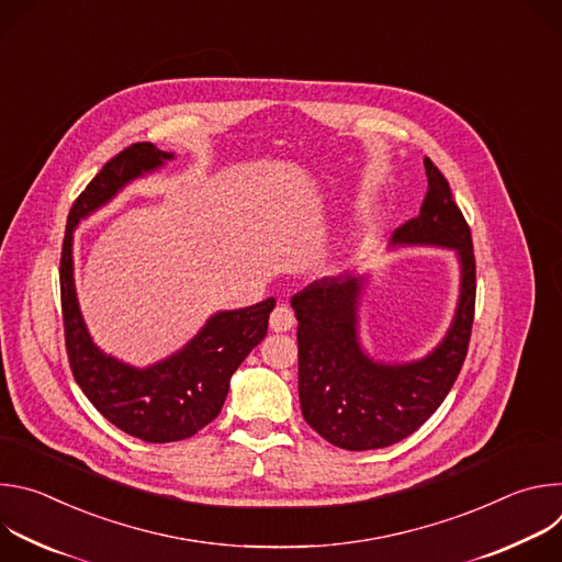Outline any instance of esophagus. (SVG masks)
Listing matches in <instances>:
<instances>
[{
    "label": "esophagus",
    "instance_id": "1",
    "mask_svg": "<svg viewBox=\"0 0 562 562\" xmlns=\"http://www.w3.org/2000/svg\"><path fill=\"white\" fill-rule=\"evenodd\" d=\"M269 325H271V329H273L276 334L291 331V329H293V325H295V315H293V311H291L286 304H280V306H276V308H273L271 319H269Z\"/></svg>",
    "mask_w": 562,
    "mask_h": 562
}]
</instances>
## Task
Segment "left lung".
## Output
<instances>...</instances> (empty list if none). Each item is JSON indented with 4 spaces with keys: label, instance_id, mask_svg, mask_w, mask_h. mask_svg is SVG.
<instances>
[{
    "label": "left lung",
    "instance_id": "left-lung-1",
    "mask_svg": "<svg viewBox=\"0 0 562 562\" xmlns=\"http://www.w3.org/2000/svg\"><path fill=\"white\" fill-rule=\"evenodd\" d=\"M427 198L420 215L397 226L391 245L456 249L460 297L442 342L405 364L371 360L358 338L362 276L311 282L291 297L297 317V391L302 416L331 445L367 451L412 436L442 405L467 358L475 308V258L469 224L447 178L425 157Z\"/></svg>",
    "mask_w": 562,
    "mask_h": 562
}]
</instances>
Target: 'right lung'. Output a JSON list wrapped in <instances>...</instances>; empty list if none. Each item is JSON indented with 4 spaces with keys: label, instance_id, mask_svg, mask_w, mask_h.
I'll return each mask as SVG.
<instances>
[{
    "label": "right lung",
    "instance_id": "add662e5",
    "mask_svg": "<svg viewBox=\"0 0 562 562\" xmlns=\"http://www.w3.org/2000/svg\"><path fill=\"white\" fill-rule=\"evenodd\" d=\"M167 159H173V153L150 142L131 144L109 159L70 206L59 260L64 340L72 378L109 423L144 442L184 440L215 420L233 371L265 340L276 306V300L267 297L247 308L220 311L184 349L146 369L95 347L75 295L72 231L131 180L159 169Z\"/></svg>",
    "mask_w": 562,
    "mask_h": 562
}]
</instances>
